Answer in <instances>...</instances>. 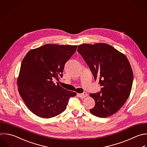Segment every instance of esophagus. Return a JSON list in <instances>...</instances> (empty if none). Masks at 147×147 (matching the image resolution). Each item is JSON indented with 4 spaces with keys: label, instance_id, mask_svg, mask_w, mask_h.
Instances as JSON below:
<instances>
[{
    "label": "esophagus",
    "instance_id": "obj_1",
    "mask_svg": "<svg viewBox=\"0 0 147 147\" xmlns=\"http://www.w3.org/2000/svg\"><path fill=\"white\" fill-rule=\"evenodd\" d=\"M79 95L81 98H84L87 96V92H83L82 94H79Z\"/></svg>",
    "mask_w": 147,
    "mask_h": 147
}]
</instances>
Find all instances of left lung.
<instances>
[{
	"label": "left lung",
	"instance_id": "obj_1",
	"mask_svg": "<svg viewBox=\"0 0 147 147\" xmlns=\"http://www.w3.org/2000/svg\"><path fill=\"white\" fill-rule=\"evenodd\" d=\"M77 51L102 86L100 91L90 94L95 102L90 113L100 118L114 114L124 105L131 90L133 75L127 59L106 44L80 45Z\"/></svg>",
	"mask_w": 147,
	"mask_h": 147
}]
</instances>
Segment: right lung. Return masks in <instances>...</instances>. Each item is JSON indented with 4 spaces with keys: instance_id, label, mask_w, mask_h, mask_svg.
I'll return each mask as SVG.
<instances>
[{
    "instance_id": "right-lung-1",
    "label": "right lung",
    "mask_w": 147,
    "mask_h": 147,
    "mask_svg": "<svg viewBox=\"0 0 147 147\" xmlns=\"http://www.w3.org/2000/svg\"><path fill=\"white\" fill-rule=\"evenodd\" d=\"M77 46L46 44L30 51L22 60L17 80L19 92L29 110L36 115L49 118L63 112L75 92L61 87L66 62Z\"/></svg>"
}]
</instances>
